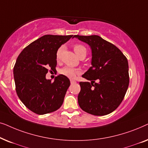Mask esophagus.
I'll return each instance as SVG.
<instances>
[{
  "mask_svg": "<svg viewBox=\"0 0 148 148\" xmlns=\"http://www.w3.org/2000/svg\"><path fill=\"white\" fill-rule=\"evenodd\" d=\"M70 82H71V84H75V83H76V82L75 80H73V79H71L70 81Z\"/></svg>",
  "mask_w": 148,
  "mask_h": 148,
  "instance_id": "obj_1",
  "label": "esophagus"
}]
</instances>
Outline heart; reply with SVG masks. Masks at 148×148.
I'll use <instances>...</instances> for the list:
<instances>
[{
	"label": "heart",
	"mask_w": 148,
	"mask_h": 148,
	"mask_svg": "<svg viewBox=\"0 0 148 148\" xmlns=\"http://www.w3.org/2000/svg\"><path fill=\"white\" fill-rule=\"evenodd\" d=\"M73 50L75 52V54H77V56H79V57L82 55L86 56L87 49L84 45H82V44H75L73 46ZM62 50H63V48L60 47L56 52V59L57 61H59L60 59ZM60 73L68 78L74 79L76 77L77 75H79L80 73V71L77 69H74L70 67V66H64V67L60 70Z\"/></svg>",
	"instance_id": "heart-1"
}]
</instances>
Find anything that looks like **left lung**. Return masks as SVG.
Listing matches in <instances>:
<instances>
[{
    "label": "left lung",
    "mask_w": 148,
    "mask_h": 148,
    "mask_svg": "<svg viewBox=\"0 0 148 148\" xmlns=\"http://www.w3.org/2000/svg\"><path fill=\"white\" fill-rule=\"evenodd\" d=\"M91 47L92 66L83 75L91 81L80 82L78 103L85 112L96 116L108 114L118 108L129 84V64L123 52L99 36H79ZM98 80V83H95Z\"/></svg>",
    "instance_id": "8db88e82"
}]
</instances>
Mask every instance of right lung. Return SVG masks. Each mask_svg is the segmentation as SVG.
Instances as JSON below:
<instances>
[{"label": "right lung", "instance_id": "add662e5", "mask_svg": "<svg viewBox=\"0 0 148 148\" xmlns=\"http://www.w3.org/2000/svg\"><path fill=\"white\" fill-rule=\"evenodd\" d=\"M73 35H45L32 42L18 56L13 68L15 90L23 104L32 112L44 114L61 106L70 86L59 75L53 82L46 79L49 69H56V52Z\"/></svg>", "mask_w": 148, "mask_h": 148}]
</instances>
